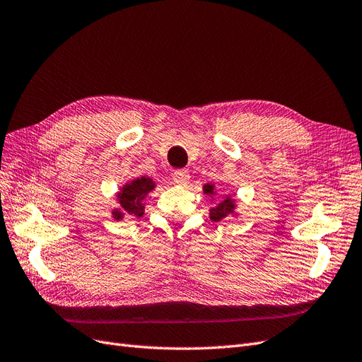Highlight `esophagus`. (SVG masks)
I'll list each match as a JSON object with an SVG mask.
<instances>
[{"instance_id": "obj_1", "label": "esophagus", "mask_w": 362, "mask_h": 362, "mask_svg": "<svg viewBox=\"0 0 362 362\" xmlns=\"http://www.w3.org/2000/svg\"><path fill=\"white\" fill-rule=\"evenodd\" d=\"M189 179H191V176H189L188 170H176V171H174V174H173V180L176 182L177 185H180V186L188 185Z\"/></svg>"}]
</instances>
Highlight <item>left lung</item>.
<instances>
[{
	"instance_id": "8db88e82",
	"label": "left lung",
	"mask_w": 362,
	"mask_h": 362,
	"mask_svg": "<svg viewBox=\"0 0 362 362\" xmlns=\"http://www.w3.org/2000/svg\"><path fill=\"white\" fill-rule=\"evenodd\" d=\"M203 192L206 195H209L211 199H215L213 197L216 195V189H215V185L213 183H207L203 186ZM237 199L231 195H225L221 202L215 206L211 207L209 210V215H210V219L215 221V222H219L222 219H226V218H231V216H238L237 213Z\"/></svg>"
}]
</instances>
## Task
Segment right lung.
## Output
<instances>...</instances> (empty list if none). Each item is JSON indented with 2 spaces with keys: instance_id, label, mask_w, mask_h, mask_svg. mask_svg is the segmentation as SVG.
Returning a JSON list of instances; mask_svg holds the SVG:
<instances>
[{
  "instance_id": "obj_1",
  "label": "right lung",
  "mask_w": 362,
  "mask_h": 362,
  "mask_svg": "<svg viewBox=\"0 0 362 362\" xmlns=\"http://www.w3.org/2000/svg\"><path fill=\"white\" fill-rule=\"evenodd\" d=\"M156 188L152 177L141 176L122 185L116 192V203L112 209V218L122 221L125 216H143L146 207V197Z\"/></svg>"
}]
</instances>
